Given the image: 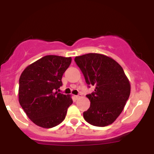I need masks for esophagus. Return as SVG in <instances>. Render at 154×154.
I'll return each instance as SVG.
<instances>
[{"instance_id":"obj_1","label":"esophagus","mask_w":154,"mask_h":154,"mask_svg":"<svg viewBox=\"0 0 154 154\" xmlns=\"http://www.w3.org/2000/svg\"><path fill=\"white\" fill-rule=\"evenodd\" d=\"M82 96V95L79 94V95H75V98L76 100H77V99H79V98H80Z\"/></svg>"}]
</instances>
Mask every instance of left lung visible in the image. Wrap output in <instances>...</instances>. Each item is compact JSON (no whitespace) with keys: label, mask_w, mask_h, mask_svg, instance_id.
Segmentation results:
<instances>
[{"label":"left lung","mask_w":154,"mask_h":154,"mask_svg":"<svg viewBox=\"0 0 154 154\" xmlns=\"http://www.w3.org/2000/svg\"><path fill=\"white\" fill-rule=\"evenodd\" d=\"M75 61L87 84L95 86V91L86 95L91 106L83 113L85 120L96 127L111 125L123 111L130 94V82L122 67L100 54L76 56Z\"/></svg>","instance_id":"8db88e82"}]
</instances>
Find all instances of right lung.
Returning a JSON list of instances; mask_svg holds the SVG:
<instances>
[{"label":"right lung","mask_w":154,"mask_h":154,"mask_svg":"<svg viewBox=\"0 0 154 154\" xmlns=\"http://www.w3.org/2000/svg\"><path fill=\"white\" fill-rule=\"evenodd\" d=\"M71 57L49 55L27 66L19 78V102L35 125L51 128L62 122L73 101L59 93Z\"/></svg>","instance_id":"right-lung-1"}]
</instances>
